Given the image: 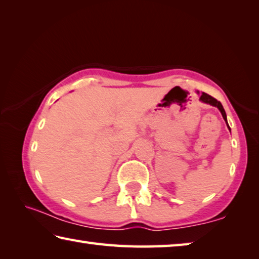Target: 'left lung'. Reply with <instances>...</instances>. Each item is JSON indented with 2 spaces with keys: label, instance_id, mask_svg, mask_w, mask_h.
<instances>
[{
  "label": "left lung",
  "instance_id": "8db88e82",
  "mask_svg": "<svg viewBox=\"0 0 259 259\" xmlns=\"http://www.w3.org/2000/svg\"><path fill=\"white\" fill-rule=\"evenodd\" d=\"M200 100H201V102L205 103V104L211 105V106L217 107V108L219 109V111H221L222 115H223V117H224V120H225V122H226V124H227V126H229V129H230V125H229V123H227V119H226V113H225V109H224V107H223V105L221 104V102H218L217 99H214L213 97H211V96H209V95L204 94V93H202V95H201ZM230 130H231V129H230Z\"/></svg>",
  "mask_w": 259,
  "mask_h": 259
}]
</instances>
